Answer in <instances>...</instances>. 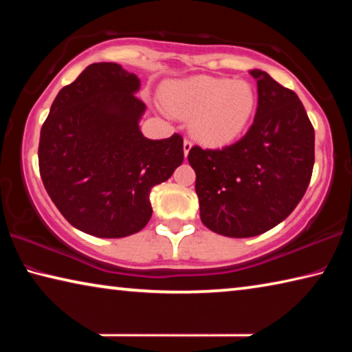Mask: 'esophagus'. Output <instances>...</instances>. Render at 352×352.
Instances as JSON below:
<instances>
[{
	"instance_id": "34e87169",
	"label": "esophagus",
	"mask_w": 352,
	"mask_h": 352,
	"mask_svg": "<svg viewBox=\"0 0 352 352\" xmlns=\"http://www.w3.org/2000/svg\"><path fill=\"white\" fill-rule=\"evenodd\" d=\"M190 147H192V142H190L188 138H184V141H183V152H184V157H188Z\"/></svg>"
}]
</instances>
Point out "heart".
Wrapping results in <instances>:
<instances>
[{"instance_id":"1","label":"heart","mask_w":352,"mask_h":352,"mask_svg":"<svg viewBox=\"0 0 352 352\" xmlns=\"http://www.w3.org/2000/svg\"><path fill=\"white\" fill-rule=\"evenodd\" d=\"M168 109L192 118L190 129L200 141L220 146L234 140L253 116L256 93L245 80L197 76L170 82L163 88Z\"/></svg>"}]
</instances>
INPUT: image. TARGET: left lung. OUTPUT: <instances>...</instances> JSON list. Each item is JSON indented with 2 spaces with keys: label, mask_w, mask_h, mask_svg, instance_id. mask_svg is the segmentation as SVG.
<instances>
[{
  "label": "left lung",
  "mask_w": 352,
  "mask_h": 352,
  "mask_svg": "<svg viewBox=\"0 0 352 352\" xmlns=\"http://www.w3.org/2000/svg\"><path fill=\"white\" fill-rule=\"evenodd\" d=\"M258 109L248 132L222 148L190 147L200 219L214 233L253 237L281 223L305 195L315 132L295 91L261 69Z\"/></svg>",
  "instance_id": "left-lung-1"
}]
</instances>
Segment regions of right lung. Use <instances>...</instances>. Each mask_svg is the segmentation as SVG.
Wrapping results in <instances>:
<instances>
[{
	"mask_svg": "<svg viewBox=\"0 0 352 352\" xmlns=\"http://www.w3.org/2000/svg\"><path fill=\"white\" fill-rule=\"evenodd\" d=\"M136 74L93 63L63 87L41 126V182L62 216L83 233L116 239L152 217L148 194L183 163V138L148 140Z\"/></svg>",
	"mask_w": 352,
	"mask_h": 352,
	"instance_id": "obj_1",
	"label": "right lung"
}]
</instances>
